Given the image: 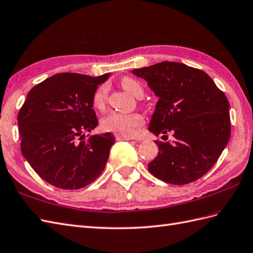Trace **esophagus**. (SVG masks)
I'll return each mask as SVG.
<instances>
[{
	"label": "esophagus",
	"instance_id": "34e87169",
	"mask_svg": "<svg viewBox=\"0 0 253 253\" xmlns=\"http://www.w3.org/2000/svg\"><path fill=\"white\" fill-rule=\"evenodd\" d=\"M116 141H125V140H131V137H127V135H122V134H116L115 135Z\"/></svg>",
	"mask_w": 253,
	"mask_h": 253
}]
</instances>
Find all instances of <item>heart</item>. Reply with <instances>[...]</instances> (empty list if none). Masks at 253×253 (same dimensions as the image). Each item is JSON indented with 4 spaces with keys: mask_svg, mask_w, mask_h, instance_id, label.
Masks as SVG:
<instances>
[{
    "mask_svg": "<svg viewBox=\"0 0 253 253\" xmlns=\"http://www.w3.org/2000/svg\"><path fill=\"white\" fill-rule=\"evenodd\" d=\"M121 84L124 89L137 98H142L144 95V89L141 84L131 77H124L121 80ZM108 84L103 83L95 89L92 102L95 109L102 111L107 106L108 101ZM144 125L143 116L139 113L123 114L119 112H111L103 116L101 120V128L105 131L114 132L122 135L131 137L139 128Z\"/></svg>",
    "mask_w": 253,
    "mask_h": 253,
    "instance_id": "1",
    "label": "heart"
}]
</instances>
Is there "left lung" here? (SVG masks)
<instances>
[{"label":"left lung","mask_w":253,"mask_h":253,"mask_svg":"<svg viewBox=\"0 0 253 253\" xmlns=\"http://www.w3.org/2000/svg\"><path fill=\"white\" fill-rule=\"evenodd\" d=\"M159 97L148 130L171 132L169 142L155 141L159 152L147 168L173 185L201 178L217 163L231 135L229 100L203 70L183 63L161 62L133 69Z\"/></svg>","instance_id":"1"}]
</instances>
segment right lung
Listing matches in <instances>:
<instances>
[{
  "instance_id": "obj_1",
  "label": "right lung",
  "mask_w": 253,
  "mask_h": 253,
  "mask_svg": "<svg viewBox=\"0 0 253 253\" xmlns=\"http://www.w3.org/2000/svg\"><path fill=\"white\" fill-rule=\"evenodd\" d=\"M109 74H56L36 84L18 113L24 158L43 180L76 190L93 183L106 167L115 137L89 135L98 125L93 94Z\"/></svg>"
}]
</instances>
